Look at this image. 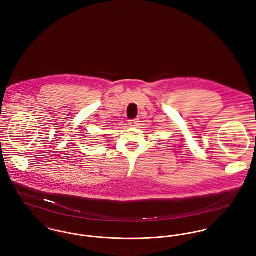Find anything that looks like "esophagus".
<instances>
[{
	"mask_svg": "<svg viewBox=\"0 0 256 256\" xmlns=\"http://www.w3.org/2000/svg\"><path fill=\"white\" fill-rule=\"evenodd\" d=\"M128 124L130 126H138V124H139V120H138V118L130 120H128Z\"/></svg>",
	"mask_w": 256,
	"mask_h": 256,
	"instance_id": "obj_1",
	"label": "esophagus"
}]
</instances>
